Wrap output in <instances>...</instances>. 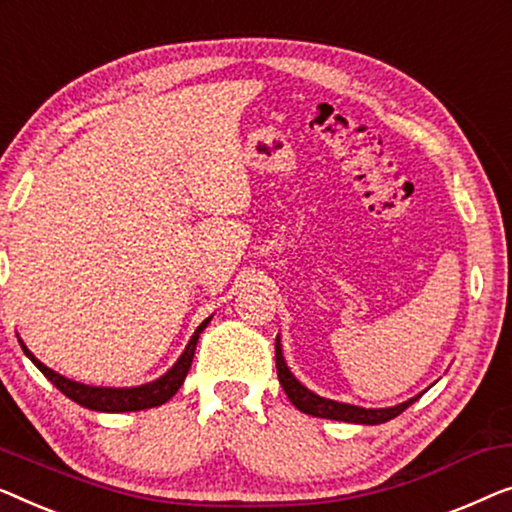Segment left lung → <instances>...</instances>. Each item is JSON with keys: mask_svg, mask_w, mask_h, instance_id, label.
Segmentation results:
<instances>
[{"mask_svg": "<svg viewBox=\"0 0 512 512\" xmlns=\"http://www.w3.org/2000/svg\"><path fill=\"white\" fill-rule=\"evenodd\" d=\"M276 369H278V380L280 385H283L287 399H290L301 413L313 415V417H327V420L352 422V424H383L387 420H392V417H397L399 413H403L410 403L417 401V397H413L390 408H362V406H352V403H341V401L320 397V394L308 390L306 385H301L299 380L292 376V371L287 369L283 348H280V338H276Z\"/></svg>", "mask_w": 512, "mask_h": 512, "instance_id": "left-lung-1", "label": "left lung"}]
</instances>
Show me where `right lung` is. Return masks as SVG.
Segmentation results:
<instances>
[{
    "label": "right lung",
    "instance_id": "obj_1",
    "mask_svg": "<svg viewBox=\"0 0 512 512\" xmlns=\"http://www.w3.org/2000/svg\"><path fill=\"white\" fill-rule=\"evenodd\" d=\"M208 322L211 318H206L201 325L194 331L190 343L185 345L183 355L178 357V362L171 366V369L160 376L153 383H146V385H139V387H92V385H83V383H76V380H69L60 376V373H55L53 369H48L46 364H41L37 357L32 355L30 350H27V345L20 341V348L27 357L32 359V364L37 366V369L46 376L50 383H53L57 390H60L64 397H69L71 401L81 403V406L90 408V410H99V413H132V410H146V408H155V406H162V403H167L174 394L178 392V387L183 385V380L187 376V371H190L192 366V357H194V350H197V341H199V334L206 329Z\"/></svg>",
    "mask_w": 512,
    "mask_h": 512
}]
</instances>
